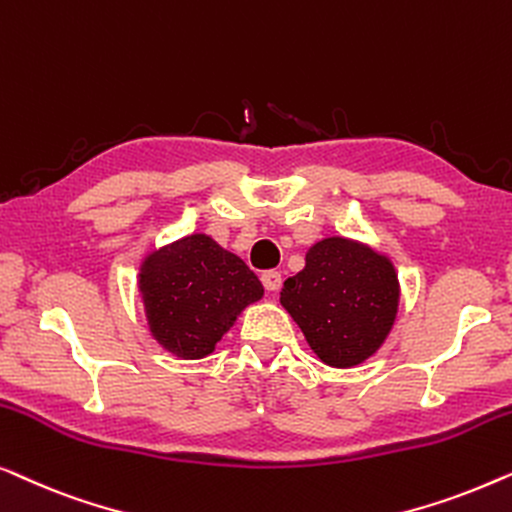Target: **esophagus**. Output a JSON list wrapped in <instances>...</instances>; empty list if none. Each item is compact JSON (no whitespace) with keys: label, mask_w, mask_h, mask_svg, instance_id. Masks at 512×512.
Here are the masks:
<instances>
[{"label":"esophagus","mask_w":512,"mask_h":512,"mask_svg":"<svg viewBox=\"0 0 512 512\" xmlns=\"http://www.w3.org/2000/svg\"><path fill=\"white\" fill-rule=\"evenodd\" d=\"M262 283L269 292H278L280 285H283V276H280V271H264L262 273Z\"/></svg>","instance_id":"obj_1"}]
</instances>
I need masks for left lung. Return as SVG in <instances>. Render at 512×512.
I'll return each mask as SVG.
<instances>
[{"mask_svg": "<svg viewBox=\"0 0 512 512\" xmlns=\"http://www.w3.org/2000/svg\"><path fill=\"white\" fill-rule=\"evenodd\" d=\"M399 294L390 257L366 243L329 236L308 248L304 269L283 283L280 304L322 362L350 369L385 343Z\"/></svg>", "mask_w": 512, "mask_h": 512, "instance_id": "1", "label": "left lung"}]
</instances>
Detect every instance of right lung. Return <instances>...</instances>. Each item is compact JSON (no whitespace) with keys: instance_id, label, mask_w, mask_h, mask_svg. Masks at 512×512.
Masks as SVG:
<instances>
[{"instance_id":"right-lung-1","label":"right lung","mask_w":512,"mask_h":512,"mask_svg":"<svg viewBox=\"0 0 512 512\" xmlns=\"http://www.w3.org/2000/svg\"><path fill=\"white\" fill-rule=\"evenodd\" d=\"M139 292L150 334L181 359L211 355L241 311L264 297L241 257L190 234L141 262Z\"/></svg>"}]
</instances>
